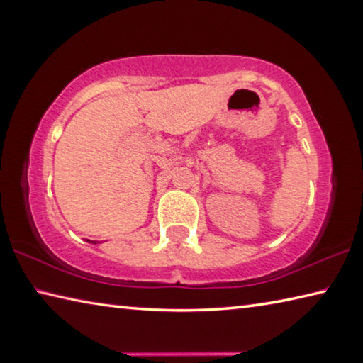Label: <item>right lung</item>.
<instances>
[{
	"instance_id": "obj_1",
	"label": "right lung",
	"mask_w": 363,
	"mask_h": 363,
	"mask_svg": "<svg viewBox=\"0 0 363 363\" xmlns=\"http://www.w3.org/2000/svg\"><path fill=\"white\" fill-rule=\"evenodd\" d=\"M87 242H90V244H96V240L94 242V240H87Z\"/></svg>"
}]
</instances>
